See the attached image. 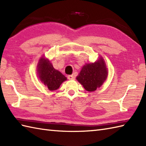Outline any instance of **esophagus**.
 <instances>
[{"instance_id": "34e87169", "label": "esophagus", "mask_w": 146, "mask_h": 146, "mask_svg": "<svg viewBox=\"0 0 146 146\" xmlns=\"http://www.w3.org/2000/svg\"><path fill=\"white\" fill-rule=\"evenodd\" d=\"M68 80H74L75 79V76H74L73 75H68Z\"/></svg>"}]
</instances>
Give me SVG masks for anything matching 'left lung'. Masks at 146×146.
Masks as SVG:
<instances>
[{
  "label": "left lung",
  "instance_id": "8db88e82",
  "mask_svg": "<svg viewBox=\"0 0 146 146\" xmlns=\"http://www.w3.org/2000/svg\"><path fill=\"white\" fill-rule=\"evenodd\" d=\"M107 70L102 58L94 63L86 64L76 77L86 90L94 92L103 84L107 78Z\"/></svg>",
  "mask_w": 146,
  "mask_h": 146
}]
</instances>
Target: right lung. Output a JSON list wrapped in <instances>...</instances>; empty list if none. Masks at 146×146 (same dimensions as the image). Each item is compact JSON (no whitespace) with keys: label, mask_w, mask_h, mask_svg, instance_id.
I'll return each mask as SVG.
<instances>
[{"label":"right lung","mask_w":146,"mask_h":146,"mask_svg":"<svg viewBox=\"0 0 146 146\" xmlns=\"http://www.w3.org/2000/svg\"><path fill=\"white\" fill-rule=\"evenodd\" d=\"M38 67L39 78L49 90H57L61 83L66 80V77L55 70L47 59L42 58L39 60Z\"/></svg>","instance_id":"obj_1"}]
</instances>
